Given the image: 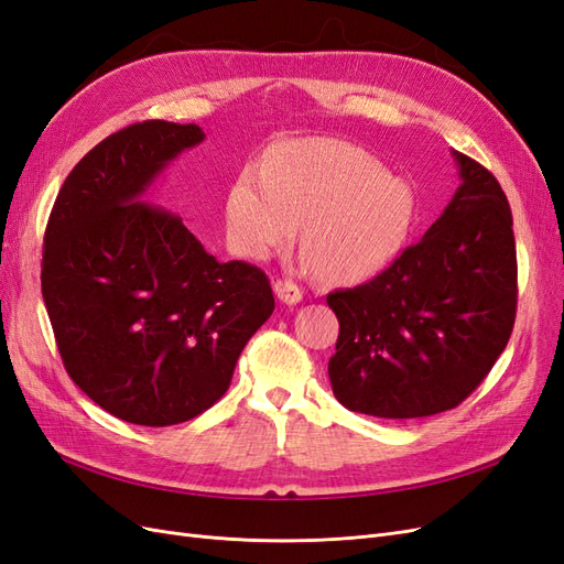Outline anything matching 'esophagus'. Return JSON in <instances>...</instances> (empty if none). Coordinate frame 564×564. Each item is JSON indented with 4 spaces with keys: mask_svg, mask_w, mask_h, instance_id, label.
<instances>
[{
    "mask_svg": "<svg viewBox=\"0 0 564 564\" xmlns=\"http://www.w3.org/2000/svg\"><path fill=\"white\" fill-rule=\"evenodd\" d=\"M272 289H275V296L286 305H296L303 299L299 284H294L292 280H275L272 282Z\"/></svg>",
    "mask_w": 564,
    "mask_h": 564,
    "instance_id": "esophagus-1",
    "label": "esophagus"
}]
</instances>
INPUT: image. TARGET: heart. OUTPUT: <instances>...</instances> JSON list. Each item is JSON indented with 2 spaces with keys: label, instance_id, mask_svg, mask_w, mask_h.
Wrapping results in <instances>:
<instances>
[{
  "label": "heart",
  "instance_id": "obj_1",
  "mask_svg": "<svg viewBox=\"0 0 564 564\" xmlns=\"http://www.w3.org/2000/svg\"><path fill=\"white\" fill-rule=\"evenodd\" d=\"M416 212L412 185L362 148L334 139L282 148L270 172L247 166L226 204L230 240L249 259L292 242L305 224L303 249L332 284L386 268L404 247Z\"/></svg>",
  "mask_w": 564,
  "mask_h": 564
}]
</instances>
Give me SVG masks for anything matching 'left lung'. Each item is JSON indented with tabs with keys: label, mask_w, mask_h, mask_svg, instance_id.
<instances>
[{
	"label": "left lung",
	"mask_w": 564,
	"mask_h": 564,
	"mask_svg": "<svg viewBox=\"0 0 564 564\" xmlns=\"http://www.w3.org/2000/svg\"><path fill=\"white\" fill-rule=\"evenodd\" d=\"M460 185L381 275L327 296L338 317L329 381L350 412L421 419L485 381L516 324L518 259L506 193L452 150Z\"/></svg>",
	"instance_id": "8db88e82"
}]
</instances>
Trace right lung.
<instances>
[{
    "mask_svg": "<svg viewBox=\"0 0 564 564\" xmlns=\"http://www.w3.org/2000/svg\"><path fill=\"white\" fill-rule=\"evenodd\" d=\"M197 124L164 119L108 135L51 209L42 296L70 379L112 416L162 429L224 398L237 357L275 311L261 268L220 263L143 195Z\"/></svg>",
    "mask_w": 564,
    "mask_h": 564,
    "instance_id": "obj_1",
    "label": "right lung"
}]
</instances>
